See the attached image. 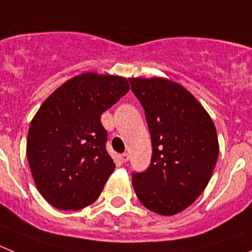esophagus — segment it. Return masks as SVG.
Instances as JSON below:
<instances>
[{
  "instance_id": "34e87169",
  "label": "esophagus",
  "mask_w": 252,
  "mask_h": 252,
  "mask_svg": "<svg viewBox=\"0 0 252 252\" xmlns=\"http://www.w3.org/2000/svg\"><path fill=\"white\" fill-rule=\"evenodd\" d=\"M128 158H130V156H128V153H122L121 156H120V159H121V162H124V163H126L128 160Z\"/></svg>"
}]
</instances>
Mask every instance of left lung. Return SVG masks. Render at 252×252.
<instances>
[{"label": "left lung", "instance_id": "8db88e82", "mask_svg": "<svg viewBox=\"0 0 252 252\" xmlns=\"http://www.w3.org/2000/svg\"><path fill=\"white\" fill-rule=\"evenodd\" d=\"M145 110L152 142L147 169L133 172L140 202L160 215L188 208L209 183L219 156L215 126L204 107L167 79H128Z\"/></svg>", "mask_w": 252, "mask_h": 252}]
</instances>
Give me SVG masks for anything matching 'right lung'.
Returning a JSON list of instances; mask_svg holds the SVG:
<instances>
[{
    "instance_id": "1",
    "label": "right lung",
    "mask_w": 252,
    "mask_h": 252,
    "mask_svg": "<svg viewBox=\"0 0 252 252\" xmlns=\"http://www.w3.org/2000/svg\"><path fill=\"white\" fill-rule=\"evenodd\" d=\"M130 90L121 76L85 73L53 93L31 122L27 158L39 193L61 210L99 198L115 163L101 115Z\"/></svg>"
}]
</instances>
